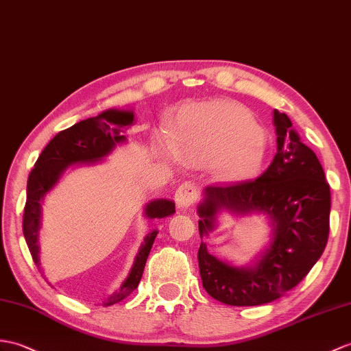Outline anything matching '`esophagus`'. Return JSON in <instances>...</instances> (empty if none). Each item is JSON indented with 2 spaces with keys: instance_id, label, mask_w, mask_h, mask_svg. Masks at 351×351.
<instances>
[{
  "instance_id": "esophagus-1",
  "label": "esophagus",
  "mask_w": 351,
  "mask_h": 351,
  "mask_svg": "<svg viewBox=\"0 0 351 351\" xmlns=\"http://www.w3.org/2000/svg\"><path fill=\"white\" fill-rule=\"evenodd\" d=\"M200 195V189L199 185L191 181H186L182 185H179V189L175 193V200L178 208H190L194 205V202L199 199Z\"/></svg>"
}]
</instances>
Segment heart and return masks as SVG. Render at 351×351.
<instances>
[{"label":"heart","instance_id":"b5f03b06","mask_svg":"<svg viewBox=\"0 0 351 351\" xmlns=\"http://www.w3.org/2000/svg\"><path fill=\"white\" fill-rule=\"evenodd\" d=\"M175 151L186 161L213 162L227 176H248L263 165L266 138L251 113L227 100L193 104L181 110L172 132ZM157 146L170 152L166 137Z\"/></svg>","mask_w":351,"mask_h":351}]
</instances>
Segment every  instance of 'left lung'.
Instances as JSON below:
<instances>
[{
    "label": "left lung",
    "instance_id": "left-lung-1",
    "mask_svg": "<svg viewBox=\"0 0 351 351\" xmlns=\"http://www.w3.org/2000/svg\"><path fill=\"white\" fill-rule=\"evenodd\" d=\"M278 151L251 181L209 185L199 206L200 238L214 229L219 209L263 213L274 221V239L254 266H232L197 252L202 284L209 296L233 306L269 304L296 287L320 258L329 238L330 189L311 148L300 142L286 113L274 110Z\"/></svg>",
    "mask_w": 351,
    "mask_h": 351
}]
</instances>
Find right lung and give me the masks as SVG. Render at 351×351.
Returning a JSON list of instances; mask_svg holds the SVG:
<instances>
[{
  "mask_svg": "<svg viewBox=\"0 0 351 351\" xmlns=\"http://www.w3.org/2000/svg\"><path fill=\"white\" fill-rule=\"evenodd\" d=\"M134 115L128 110L109 109L100 115L88 118L65 128L56 134L37 158L34 169L31 170L27 185V203L23 208V236L32 256V260L38 263V243L37 236L40 229V202L43 195L52 189L58 181L65 169L77 162H94L101 160L104 156L125 141L122 136V128L133 124ZM148 218H165L175 213V203L172 200L160 199L151 202L146 206ZM154 230L146 236L141 250H138L134 265L130 271L127 280L122 282L119 290L106 300L104 305H115L127 298L130 293L137 289L141 282L146 258L149 256L154 239L157 236Z\"/></svg>",
  "mask_w": 351,
  "mask_h": 351,
  "instance_id": "1",
  "label": "right lung"
}]
</instances>
